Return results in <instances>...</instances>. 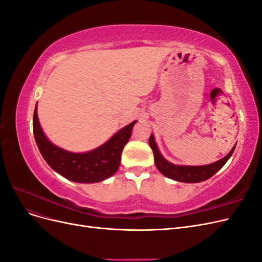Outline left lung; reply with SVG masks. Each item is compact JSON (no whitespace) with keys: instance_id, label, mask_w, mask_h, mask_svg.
Listing matches in <instances>:
<instances>
[{"instance_id":"1","label":"left lung","mask_w":262,"mask_h":262,"mask_svg":"<svg viewBox=\"0 0 262 262\" xmlns=\"http://www.w3.org/2000/svg\"><path fill=\"white\" fill-rule=\"evenodd\" d=\"M148 144L154 153V162L157 169L160 170L164 176L181 182H201L211 178L214 173H216L222 167H223L225 163L229 160V157L232 156L235 149L234 146L231 152H229L225 157L210 165L178 166L167 162L162 156L155 143L153 134H150V137L148 139Z\"/></svg>"}]
</instances>
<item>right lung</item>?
I'll return each mask as SVG.
<instances>
[{
	"label": "right lung",
	"mask_w": 262,
	"mask_h": 262,
	"mask_svg": "<svg viewBox=\"0 0 262 262\" xmlns=\"http://www.w3.org/2000/svg\"><path fill=\"white\" fill-rule=\"evenodd\" d=\"M137 121L118 131L104 145L91 152L76 154L50 143L46 138L37 117V105L34 112L33 129L37 146L45 161L63 177L75 182H98L113 176L121 162V153L131 137Z\"/></svg>",
	"instance_id": "1"
}]
</instances>
